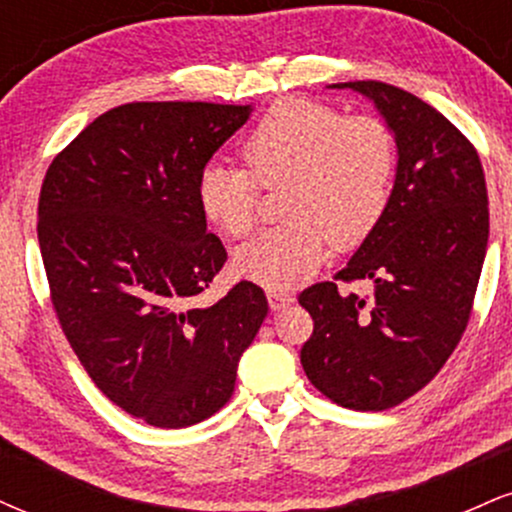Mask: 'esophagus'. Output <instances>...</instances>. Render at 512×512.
Here are the masks:
<instances>
[{
    "label": "esophagus",
    "mask_w": 512,
    "mask_h": 512,
    "mask_svg": "<svg viewBox=\"0 0 512 512\" xmlns=\"http://www.w3.org/2000/svg\"><path fill=\"white\" fill-rule=\"evenodd\" d=\"M267 298H269V308H272L274 313H276V310L289 308V305L293 303L291 293H284V291H269Z\"/></svg>",
    "instance_id": "esophagus-1"
}]
</instances>
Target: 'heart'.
I'll use <instances>...</instances> for the list:
<instances>
[{"label":"heart","mask_w":512,"mask_h":512,"mask_svg":"<svg viewBox=\"0 0 512 512\" xmlns=\"http://www.w3.org/2000/svg\"><path fill=\"white\" fill-rule=\"evenodd\" d=\"M250 170L216 158L199 170L197 204L211 226L240 238L255 223L257 182L281 190L286 226L236 252V267L269 291L310 279L327 245L354 248L378 226L397 168L395 137L373 115L344 117L327 103L284 98L245 137Z\"/></svg>","instance_id":"obj_1"}]
</instances>
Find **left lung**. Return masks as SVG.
Here are the masks:
<instances>
[{"instance_id": "obj_1", "label": "left lung", "mask_w": 512, "mask_h": 512, "mask_svg": "<svg viewBox=\"0 0 512 512\" xmlns=\"http://www.w3.org/2000/svg\"><path fill=\"white\" fill-rule=\"evenodd\" d=\"M395 134L397 170L378 226L342 281L373 296L310 286L298 303L315 327L301 349L308 380L356 411L397 407L431 383L460 342L489 243V197L474 146L445 115L383 81H346Z\"/></svg>"}]
</instances>
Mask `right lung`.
Here are the masks:
<instances>
[{
	"instance_id": "1",
	"label": "right lung",
	"mask_w": 512,
	"mask_h": 512,
	"mask_svg": "<svg viewBox=\"0 0 512 512\" xmlns=\"http://www.w3.org/2000/svg\"><path fill=\"white\" fill-rule=\"evenodd\" d=\"M252 105L127 103L88 125L45 175L38 243L52 305L110 402L158 428L209 419L267 317L240 281L195 298L226 264L197 204V178Z\"/></svg>"
}]
</instances>
